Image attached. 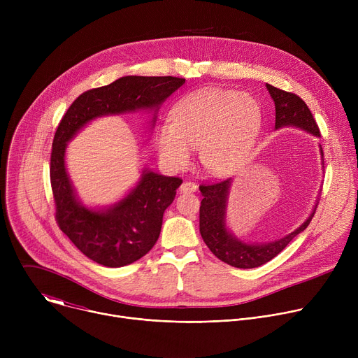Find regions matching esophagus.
<instances>
[{
  "instance_id": "1",
  "label": "esophagus",
  "mask_w": 358,
  "mask_h": 358,
  "mask_svg": "<svg viewBox=\"0 0 358 358\" xmlns=\"http://www.w3.org/2000/svg\"><path fill=\"white\" fill-rule=\"evenodd\" d=\"M196 188H198L196 184L192 182V181H184V182L181 184V187H180V189H181L182 192H195Z\"/></svg>"
}]
</instances>
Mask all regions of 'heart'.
Segmentation results:
<instances>
[{
  "mask_svg": "<svg viewBox=\"0 0 358 358\" xmlns=\"http://www.w3.org/2000/svg\"><path fill=\"white\" fill-rule=\"evenodd\" d=\"M261 126L255 99L235 90L206 89L174 106L173 122H164L157 131V148L163 162L176 170L188 166L191 147L199 148L203 169L228 176L245 163Z\"/></svg>",
  "mask_w": 358,
  "mask_h": 358,
  "instance_id": "heart-1",
  "label": "heart"
}]
</instances>
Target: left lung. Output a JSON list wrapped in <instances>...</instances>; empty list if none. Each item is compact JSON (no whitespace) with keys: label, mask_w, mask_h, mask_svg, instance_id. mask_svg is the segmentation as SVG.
Returning a JSON list of instances; mask_svg holds the SVG:
<instances>
[{"label":"left lung","mask_w":358,"mask_h":358,"mask_svg":"<svg viewBox=\"0 0 358 358\" xmlns=\"http://www.w3.org/2000/svg\"><path fill=\"white\" fill-rule=\"evenodd\" d=\"M266 87L275 101L276 129L283 126H296L320 137L319 126L301 97L292 92L278 89L272 85H266ZM229 185L231 178L199 185L202 194L199 207V232L203 242L207 243L215 257L234 268H258L273 259L294 236L308 228L316 213L315 210L310 217L306 220V222H303L296 231L282 239L261 245L245 243L229 234L225 227V210Z\"/></svg>","instance_id":"8db88e82"}]
</instances>
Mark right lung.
I'll return each instance as SVG.
<instances>
[{"instance_id":"add662e5","label":"right lung","mask_w":358,"mask_h":358,"mask_svg":"<svg viewBox=\"0 0 358 358\" xmlns=\"http://www.w3.org/2000/svg\"><path fill=\"white\" fill-rule=\"evenodd\" d=\"M184 82V78L174 76H123L110 85L83 92L58 124L49 167L57 224L83 255L99 265H130L155 246L163 214L182 180L145 170L126 198L106 211H93L82 207L75 196L65 169L66 143L99 116L157 109Z\"/></svg>"}]
</instances>
